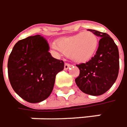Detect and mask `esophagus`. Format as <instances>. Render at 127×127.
<instances>
[{
	"label": "esophagus",
	"instance_id": "1",
	"mask_svg": "<svg viewBox=\"0 0 127 127\" xmlns=\"http://www.w3.org/2000/svg\"><path fill=\"white\" fill-rule=\"evenodd\" d=\"M70 67H71V64L69 63H64V70H67Z\"/></svg>",
	"mask_w": 127,
	"mask_h": 127
}]
</instances>
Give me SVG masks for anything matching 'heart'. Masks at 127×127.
<instances>
[{"mask_svg":"<svg viewBox=\"0 0 127 127\" xmlns=\"http://www.w3.org/2000/svg\"><path fill=\"white\" fill-rule=\"evenodd\" d=\"M98 43L97 35L87 31L60 38L54 48L76 63H86L95 55Z\"/></svg>","mask_w":127,"mask_h":127,"instance_id":"heart-1","label":"heart"}]
</instances>
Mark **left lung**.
<instances>
[{
	"mask_svg": "<svg viewBox=\"0 0 127 127\" xmlns=\"http://www.w3.org/2000/svg\"><path fill=\"white\" fill-rule=\"evenodd\" d=\"M100 38L95 55L86 63L76 64L80 70L75 84L84 93L98 96L105 93L116 81L119 54L116 44L105 32L88 29Z\"/></svg>",
	"mask_w": 127,
	"mask_h": 127,
	"instance_id": "8db88e82",
	"label": "left lung"
}]
</instances>
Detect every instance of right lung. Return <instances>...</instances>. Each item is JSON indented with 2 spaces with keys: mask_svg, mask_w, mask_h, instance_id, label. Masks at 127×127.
I'll use <instances>...</instances> for the list:
<instances>
[{
  "mask_svg": "<svg viewBox=\"0 0 127 127\" xmlns=\"http://www.w3.org/2000/svg\"><path fill=\"white\" fill-rule=\"evenodd\" d=\"M46 40L29 36L14 45L8 60V75L14 92L25 101L36 103L52 93L56 75L64 62L52 57Z\"/></svg>",
  "mask_w": 127,
  "mask_h": 127,
  "instance_id": "obj_1",
  "label": "right lung"
}]
</instances>
